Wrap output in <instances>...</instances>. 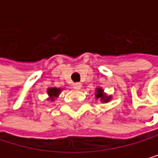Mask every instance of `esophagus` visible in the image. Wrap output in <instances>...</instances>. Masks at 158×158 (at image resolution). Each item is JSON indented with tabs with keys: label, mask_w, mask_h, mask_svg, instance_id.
<instances>
[{
	"label": "esophagus",
	"mask_w": 158,
	"mask_h": 158,
	"mask_svg": "<svg viewBox=\"0 0 158 158\" xmlns=\"http://www.w3.org/2000/svg\"><path fill=\"white\" fill-rule=\"evenodd\" d=\"M81 82H76V84H73V89H74L78 90V89H81Z\"/></svg>",
	"instance_id": "1"
}]
</instances>
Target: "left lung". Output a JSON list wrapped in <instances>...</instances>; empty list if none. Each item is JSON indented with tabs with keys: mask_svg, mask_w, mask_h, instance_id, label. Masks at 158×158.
Masks as SVG:
<instances>
[{
	"mask_svg": "<svg viewBox=\"0 0 158 158\" xmlns=\"http://www.w3.org/2000/svg\"><path fill=\"white\" fill-rule=\"evenodd\" d=\"M95 98H99L102 102H107L110 101L111 97H110H110H107V95L103 93V89H102V87H98L97 91H95Z\"/></svg>",
	"mask_w": 158,
	"mask_h": 158,
	"instance_id": "1",
	"label": "left lung"
}]
</instances>
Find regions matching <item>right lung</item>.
Masks as SVG:
<instances>
[{
    "label": "right lung",
    "instance_id": "1",
    "mask_svg": "<svg viewBox=\"0 0 158 158\" xmlns=\"http://www.w3.org/2000/svg\"><path fill=\"white\" fill-rule=\"evenodd\" d=\"M60 90H61V89H57V87H51V89H48V99H51L52 102L55 99V98L59 97Z\"/></svg>",
    "mask_w": 158,
    "mask_h": 158
}]
</instances>
